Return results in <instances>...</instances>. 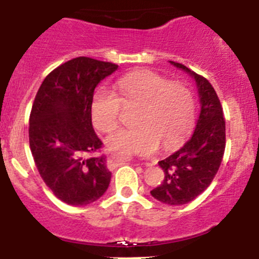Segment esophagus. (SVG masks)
<instances>
[{
    "label": "esophagus",
    "instance_id": "34e87169",
    "mask_svg": "<svg viewBox=\"0 0 259 259\" xmlns=\"http://www.w3.org/2000/svg\"><path fill=\"white\" fill-rule=\"evenodd\" d=\"M115 166H118V163H116V164H115Z\"/></svg>",
    "mask_w": 259,
    "mask_h": 259
}]
</instances>
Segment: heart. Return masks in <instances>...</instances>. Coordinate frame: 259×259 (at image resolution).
<instances>
[{"instance_id":"obj_1","label":"heart","mask_w":259,"mask_h":259,"mask_svg":"<svg viewBox=\"0 0 259 259\" xmlns=\"http://www.w3.org/2000/svg\"><path fill=\"white\" fill-rule=\"evenodd\" d=\"M113 93L98 89L91 102V118L97 131H114L122 106H139L136 128L119 130L107 139L114 150L150 155L159 149L175 148L188 134L196 116L192 89L182 81H171L150 70H139L116 80Z\"/></svg>"}]
</instances>
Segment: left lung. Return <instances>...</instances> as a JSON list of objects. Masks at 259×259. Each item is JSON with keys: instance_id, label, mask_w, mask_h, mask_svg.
Here are the masks:
<instances>
[{"instance_id": "1", "label": "left lung", "mask_w": 259, "mask_h": 259, "mask_svg": "<svg viewBox=\"0 0 259 259\" xmlns=\"http://www.w3.org/2000/svg\"><path fill=\"white\" fill-rule=\"evenodd\" d=\"M170 63L196 80L201 111L191 139L178 152L158 162L164 179L150 194L167 205H184L200 196L218 172L226 148V120L223 107L209 80L182 63Z\"/></svg>"}]
</instances>
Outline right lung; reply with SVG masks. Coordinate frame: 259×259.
Masks as SVG:
<instances>
[{
    "instance_id": "add662e5",
    "label": "right lung",
    "mask_w": 259,
    "mask_h": 259,
    "mask_svg": "<svg viewBox=\"0 0 259 259\" xmlns=\"http://www.w3.org/2000/svg\"><path fill=\"white\" fill-rule=\"evenodd\" d=\"M118 68L77 57L44 79L29 115V148L40 176L57 198L84 206L102 197L111 179L92 127L91 102L98 83Z\"/></svg>"
}]
</instances>
